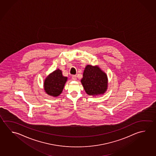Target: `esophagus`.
Here are the masks:
<instances>
[{
	"instance_id": "34e87169",
	"label": "esophagus",
	"mask_w": 156,
	"mask_h": 156,
	"mask_svg": "<svg viewBox=\"0 0 156 156\" xmlns=\"http://www.w3.org/2000/svg\"><path fill=\"white\" fill-rule=\"evenodd\" d=\"M72 80H77V76L76 75H73L72 76Z\"/></svg>"
}]
</instances>
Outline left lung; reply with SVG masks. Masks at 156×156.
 <instances>
[{
    "label": "left lung",
    "mask_w": 156,
    "mask_h": 156,
    "mask_svg": "<svg viewBox=\"0 0 156 156\" xmlns=\"http://www.w3.org/2000/svg\"><path fill=\"white\" fill-rule=\"evenodd\" d=\"M81 80L85 92L89 95L104 94L107 87L106 74L98 66L87 65Z\"/></svg>",
    "instance_id": "left-lung-1"
}]
</instances>
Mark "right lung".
<instances>
[{
  "instance_id": "obj_1",
  "label": "right lung",
  "mask_w": 156,
  "mask_h": 156,
  "mask_svg": "<svg viewBox=\"0 0 156 156\" xmlns=\"http://www.w3.org/2000/svg\"><path fill=\"white\" fill-rule=\"evenodd\" d=\"M67 79V77L63 76L60 69H56L45 80V92L49 95L58 96L62 93Z\"/></svg>"
}]
</instances>
